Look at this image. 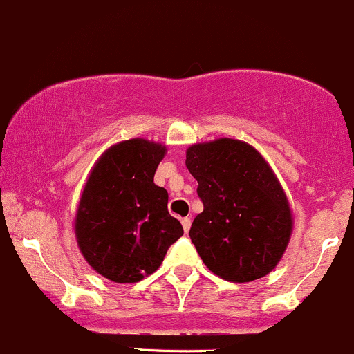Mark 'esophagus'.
Listing matches in <instances>:
<instances>
[{
	"instance_id": "34e87169",
	"label": "esophagus",
	"mask_w": 354,
	"mask_h": 354,
	"mask_svg": "<svg viewBox=\"0 0 354 354\" xmlns=\"http://www.w3.org/2000/svg\"><path fill=\"white\" fill-rule=\"evenodd\" d=\"M181 225H183V230L188 234L189 227H192V218H188V216H186V218H181Z\"/></svg>"
}]
</instances>
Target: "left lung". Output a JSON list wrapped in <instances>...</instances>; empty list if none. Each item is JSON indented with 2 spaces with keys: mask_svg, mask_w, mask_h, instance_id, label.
I'll use <instances>...</instances> for the list:
<instances>
[{
  "mask_svg": "<svg viewBox=\"0 0 354 354\" xmlns=\"http://www.w3.org/2000/svg\"><path fill=\"white\" fill-rule=\"evenodd\" d=\"M186 168L203 201L189 239L205 266L240 284L275 269L292 234V213L262 154L239 139L221 138L189 146Z\"/></svg>",
  "mask_w": 354,
  "mask_h": 354,
  "instance_id": "8db88e82",
  "label": "left lung"
}]
</instances>
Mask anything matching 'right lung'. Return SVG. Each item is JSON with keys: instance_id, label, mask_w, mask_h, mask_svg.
Wrapping results in <instances>:
<instances>
[{"instance_id": "obj_1", "label": "right lung", "mask_w": 354, "mask_h": 354, "mask_svg": "<svg viewBox=\"0 0 354 354\" xmlns=\"http://www.w3.org/2000/svg\"><path fill=\"white\" fill-rule=\"evenodd\" d=\"M166 146L129 139L111 146L88 174L75 215L80 252L95 272L133 284L158 270L183 227L168 212V192L154 185Z\"/></svg>"}]
</instances>
